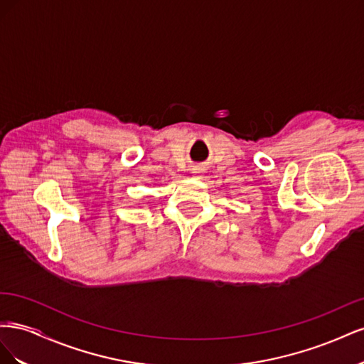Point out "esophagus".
<instances>
[{"instance_id":"34e87169","label":"esophagus","mask_w":364,"mask_h":364,"mask_svg":"<svg viewBox=\"0 0 364 364\" xmlns=\"http://www.w3.org/2000/svg\"><path fill=\"white\" fill-rule=\"evenodd\" d=\"M193 173H200V168H194Z\"/></svg>"}]
</instances>
